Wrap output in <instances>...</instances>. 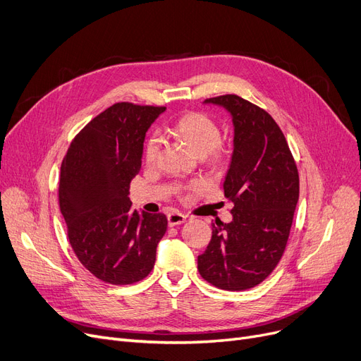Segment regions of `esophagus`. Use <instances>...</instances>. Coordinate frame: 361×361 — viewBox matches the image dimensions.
Segmentation results:
<instances>
[{
    "label": "esophagus",
    "instance_id": "34e87169",
    "mask_svg": "<svg viewBox=\"0 0 361 361\" xmlns=\"http://www.w3.org/2000/svg\"><path fill=\"white\" fill-rule=\"evenodd\" d=\"M167 221H169V226H176L186 222V216L179 212H170L167 214Z\"/></svg>",
    "mask_w": 361,
    "mask_h": 361
}]
</instances>
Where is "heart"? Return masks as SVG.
<instances>
[{
  "label": "heart",
  "mask_w": 361,
  "mask_h": 361,
  "mask_svg": "<svg viewBox=\"0 0 361 361\" xmlns=\"http://www.w3.org/2000/svg\"><path fill=\"white\" fill-rule=\"evenodd\" d=\"M173 132H175L182 140L188 143L198 155L209 154L213 160L221 158L222 148L219 143V127L207 114L198 111L183 114L182 117H179L175 121V124H173ZM158 148H160V140H158L157 136H151L145 142L143 157H145V161L148 164L155 161Z\"/></svg>",
  "instance_id": "1"
}]
</instances>
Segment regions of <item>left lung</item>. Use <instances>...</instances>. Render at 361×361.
Returning a JSON list of instances; mask_svg holds the SVG:
<instances>
[{
	"label": "left lung",
	"instance_id": "left-lung-1",
	"mask_svg": "<svg viewBox=\"0 0 361 361\" xmlns=\"http://www.w3.org/2000/svg\"><path fill=\"white\" fill-rule=\"evenodd\" d=\"M233 118L234 149L224 191L233 221L212 225L198 256L200 276L224 290L262 283L280 262L299 200V175L286 137L271 115L237 94L206 99Z\"/></svg>",
	"mask_w": 361,
	"mask_h": 361
}]
</instances>
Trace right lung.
I'll list each match as a JSON object with an SVG mask.
<instances>
[{"instance_id":"1","label":"right lung","mask_w":361,"mask_h":361,"mask_svg":"<svg viewBox=\"0 0 361 361\" xmlns=\"http://www.w3.org/2000/svg\"><path fill=\"white\" fill-rule=\"evenodd\" d=\"M164 111L115 104L82 128L62 161L59 204L69 243L84 268L105 283L145 279L166 234V214L132 210L128 198L145 135Z\"/></svg>"}]
</instances>
